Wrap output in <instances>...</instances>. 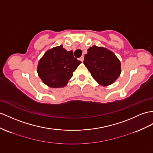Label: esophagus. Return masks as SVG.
I'll list each match as a JSON object with an SVG mask.
<instances>
[{
  "label": "esophagus",
  "mask_w": 153,
  "mask_h": 153,
  "mask_svg": "<svg viewBox=\"0 0 153 153\" xmlns=\"http://www.w3.org/2000/svg\"><path fill=\"white\" fill-rule=\"evenodd\" d=\"M80 60L82 62H83V61H84V56H82L80 58Z\"/></svg>",
  "instance_id": "34e87169"
}]
</instances>
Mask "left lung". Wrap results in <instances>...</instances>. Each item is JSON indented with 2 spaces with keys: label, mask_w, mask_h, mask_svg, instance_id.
<instances>
[{
  "label": "left lung",
  "mask_w": 153,
  "mask_h": 153,
  "mask_svg": "<svg viewBox=\"0 0 153 153\" xmlns=\"http://www.w3.org/2000/svg\"><path fill=\"white\" fill-rule=\"evenodd\" d=\"M84 64L92 77L102 85L112 84L121 73V64L112 52L94 45L88 49Z\"/></svg>",
  "instance_id": "obj_1"
}]
</instances>
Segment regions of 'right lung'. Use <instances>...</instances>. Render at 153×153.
Instances as JSON below:
<instances>
[{
    "label": "right lung",
    "instance_id": "add662e5",
    "mask_svg": "<svg viewBox=\"0 0 153 153\" xmlns=\"http://www.w3.org/2000/svg\"><path fill=\"white\" fill-rule=\"evenodd\" d=\"M81 62L74 57L72 51H67L62 45L47 51L38 67L39 76L51 88H63L73 75Z\"/></svg>",
    "mask_w": 153,
    "mask_h": 153
}]
</instances>
